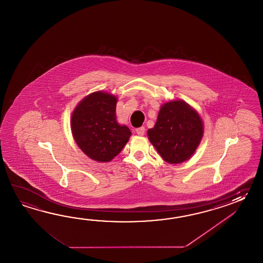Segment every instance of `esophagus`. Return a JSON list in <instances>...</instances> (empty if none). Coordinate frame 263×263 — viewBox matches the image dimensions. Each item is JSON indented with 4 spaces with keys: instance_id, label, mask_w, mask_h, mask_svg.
I'll return each instance as SVG.
<instances>
[{
    "instance_id": "34e87169",
    "label": "esophagus",
    "mask_w": 263,
    "mask_h": 263,
    "mask_svg": "<svg viewBox=\"0 0 263 263\" xmlns=\"http://www.w3.org/2000/svg\"><path fill=\"white\" fill-rule=\"evenodd\" d=\"M135 132H136V134H138V135H144L145 129L144 127H140V128H137V129H135Z\"/></svg>"
}]
</instances>
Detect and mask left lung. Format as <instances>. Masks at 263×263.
<instances>
[{"mask_svg": "<svg viewBox=\"0 0 263 263\" xmlns=\"http://www.w3.org/2000/svg\"><path fill=\"white\" fill-rule=\"evenodd\" d=\"M151 144L169 163H180L196 151L203 135L199 115L182 101L163 104L154 128L147 130Z\"/></svg>", "mask_w": 263, "mask_h": 263, "instance_id": "1", "label": "left lung"}]
</instances>
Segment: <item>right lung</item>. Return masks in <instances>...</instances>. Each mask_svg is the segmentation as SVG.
<instances>
[{
  "label": "right lung",
  "instance_id": "add662e5",
  "mask_svg": "<svg viewBox=\"0 0 263 263\" xmlns=\"http://www.w3.org/2000/svg\"><path fill=\"white\" fill-rule=\"evenodd\" d=\"M117 101L111 94L95 92L84 98L72 114L73 137L79 147L97 162H110L132 134L127 126L117 122Z\"/></svg>",
  "mask_w": 263,
  "mask_h": 263
}]
</instances>
